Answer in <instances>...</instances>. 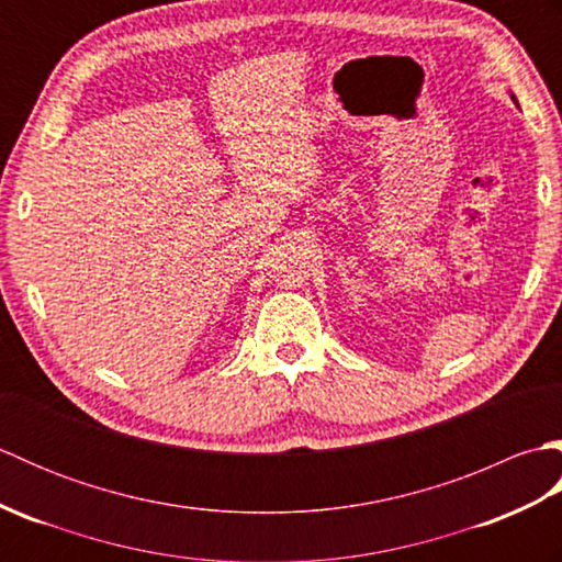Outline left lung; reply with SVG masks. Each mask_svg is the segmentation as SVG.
<instances>
[{
	"instance_id": "1",
	"label": "left lung",
	"mask_w": 562,
	"mask_h": 562,
	"mask_svg": "<svg viewBox=\"0 0 562 562\" xmlns=\"http://www.w3.org/2000/svg\"><path fill=\"white\" fill-rule=\"evenodd\" d=\"M512 101H515V103H517V97H515V93H512ZM517 105H519V103H517Z\"/></svg>"
}]
</instances>
